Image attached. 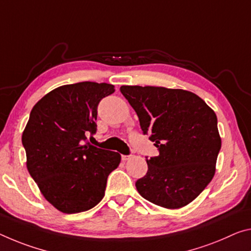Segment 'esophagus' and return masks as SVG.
Wrapping results in <instances>:
<instances>
[{
  "label": "esophagus",
  "mask_w": 251,
  "mask_h": 251,
  "mask_svg": "<svg viewBox=\"0 0 251 251\" xmlns=\"http://www.w3.org/2000/svg\"><path fill=\"white\" fill-rule=\"evenodd\" d=\"M129 158H130V155H122L123 161H127V160H129Z\"/></svg>",
  "instance_id": "1"
}]
</instances>
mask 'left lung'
I'll use <instances>...</instances> for the list:
<instances>
[{"label": "left lung", "mask_w": 251, "mask_h": 251, "mask_svg": "<svg viewBox=\"0 0 251 251\" xmlns=\"http://www.w3.org/2000/svg\"><path fill=\"white\" fill-rule=\"evenodd\" d=\"M121 93L136 111L142 132L160 151L146 160V176L135 183L138 193L162 208L189 204L216 173L221 149L216 113L188 90L122 86Z\"/></svg>", "instance_id": "obj_1"}]
</instances>
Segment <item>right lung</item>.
Returning a JSON list of instances; mask_svg holds the SVG:
<instances>
[{"label":"right lung","mask_w":251,"mask_h":251,"mask_svg":"<svg viewBox=\"0 0 251 251\" xmlns=\"http://www.w3.org/2000/svg\"><path fill=\"white\" fill-rule=\"evenodd\" d=\"M110 83L83 81L51 90L33 106L25 130L26 168L42 196L63 213L87 211L105 196L121 155L85 143L97 130V106Z\"/></svg>","instance_id":"1"}]
</instances>
